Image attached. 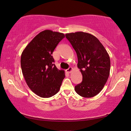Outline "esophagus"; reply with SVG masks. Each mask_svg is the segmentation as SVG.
<instances>
[{"label":"esophagus","instance_id":"esophagus-1","mask_svg":"<svg viewBox=\"0 0 131 131\" xmlns=\"http://www.w3.org/2000/svg\"><path fill=\"white\" fill-rule=\"evenodd\" d=\"M73 70V68H72L71 67H70L69 68V69H66V72H67V73H71V71Z\"/></svg>","mask_w":131,"mask_h":131}]
</instances>
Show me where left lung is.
I'll use <instances>...</instances> for the list:
<instances>
[{"mask_svg": "<svg viewBox=\"0 0 131 131\" xmlns=\"http://www.w3.org/2000/svg\"><path fill=\"white\" fill-rule=\"evenodd\" d=\"M66 38L75 51L83 80L75 86L80 96L90 98L99 94L104 88L110 74L109 55L94 35L79 31L68 33Z\"/></svg>", "mask_w": 131, "mask_h": 131, "instance_id": "1", "label": "left lung"}]
</instances>
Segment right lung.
Returning a JSON list of instances; mask_svg holds the SVG:
<instances>
[{"mask_svg":"<svg viewBox=\"0 0 131 131\" xmlns=\"http://www.w3.org/2000/svg\"><path fill=\"white\" fill-rule=\"evenodd\" d=\"M63 33L46 30L35 36L22 53L21 66L30 90L40 97L48 98L59 91L65 71L54 65L52 53Z\"/></svg>","mask_w":131,"mask_h":131,"instance_id":"obj_1","label":"right lung"}]
</instances>
